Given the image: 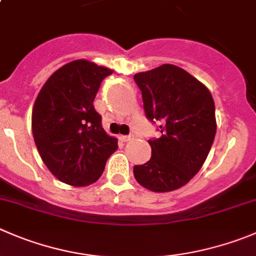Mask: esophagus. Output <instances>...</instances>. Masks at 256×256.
Here are the masks:
<instances>
[{
  "mask_svg": "<svg viewBox=\"0 0 256 256\" xmlns=\"http://www.w3.org/2000/svg\"><path fill=\"white\" fill-rule=\"evenodd\" d=\"M120 140H123V142H130V140H133V136L130 134V136H122Z\"/></svg>",
  "mask_w": 256,
  "mask_h": 256,
  "instance_id": "obj_1",
  "label": "esophagus"
}]
</instances>
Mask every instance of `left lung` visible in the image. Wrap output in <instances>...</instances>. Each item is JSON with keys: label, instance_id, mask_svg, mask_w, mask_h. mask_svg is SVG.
<instances>
[{"label": "left lung", "instance_id": "1", "mask_svg": "<svg viewBox=\"0 0 256 256\" xmlns=\"http://www.w3.org/2000/svg\"><path fill=\"white\" fill-rule=\"evenodd\" d=\"M143 106L162 136L148 140L152 157L134 166L136 180L153 192L184 186L201 170L216 134L215 103L210 90L181 68L163 64L137 72Z\"/></svg>", "mask_w": 256, "mask_h": 256}]
</instances>
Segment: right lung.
<instances>
[{"instance_id":"right-lung-1","label":"right lung","mask_w":256,"mask_h":256,"mask_svg":"<svg viewBox=\"0 0 256 256\" xmlns=\"http://www.w3.org/2000/svg\"><path fill=\"white\" fill-rule=\"evenodd\" d=\"M112 72L89 60L68 62L46 80L34 104L31 126L41 160L70 186L98 181L118 148L93 106L100 82Z\"/></svg>"}]
</instances>
